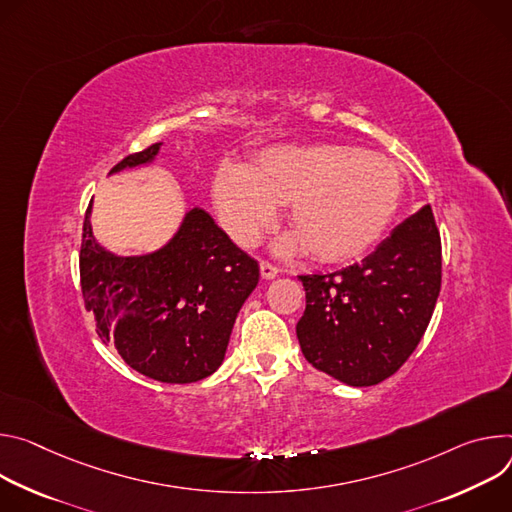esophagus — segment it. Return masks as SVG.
Wrapping results in <instances>:
<instances>
[{"mask_svg": "<svg viewBox=\"0 0 512 512\" xmlns=\"http://www.w3.org/2000/svg\"><path fill=\"white\" fill-rule=\"evenodd\" d=\"M260 274H262L264 280H272V278L278 276V268L268 264V262H260Z\"/></svg>", "mask_w": 512, "mask_h": 512, "instance_id": "esophagus-1", "label": "esophagus"}]
</instances>
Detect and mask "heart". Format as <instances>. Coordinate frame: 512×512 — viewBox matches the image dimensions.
Segmentation results:
<instances>
[{
	"label": "heart",
	"mask_w": 512,
	"mask_h": 512,
	"mask_svg": "<svg viewBox=\"0 0 512 512\" xmlns=\"http://www.w3.org/2000/svg\"><path fill=\"white\" fill-rule=\"evenodd\" d=\"M401 166L352 144L315 142L262 150L250 168L225 164L213 179L219 219L238 244L252 246L289 203L293 234L282 250L319 262H350L372 248L399 209Z\"/></svg>",
	"instance_id": "b5f03b06"
}]
</instances>
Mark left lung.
Here are the masks:
<instances>
[{
  "instance_id": "8db88e82",
  "label": "left lung",
  "mask_w": 512,
  "mask_h": 512,
  "mask_svg": "<svg viewBox=\"0 0 512 512\" xmlns=\"http://www.w3.org/2000/svg\"><path fill=\"white\" fill-rule=\"evenodd\" d=\"M297 337L307 362L348 386H374L415 352L441 289V240L429 205L362 262L299 276Z\"/></svg>"
}]
</instances>
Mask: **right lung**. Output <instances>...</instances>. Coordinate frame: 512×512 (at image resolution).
Returning <instances> with one entry per match:
<instances>
[{
  "label": "right lung",
  "instance_id": "obj_1",
  "mask_svg": "<svg viewBox=\"0 0 512 512\" xmlns=\"http://www.w3.org/2000/svg\"><path fill=\"white\" fill-rule=\"evenodd\" d=\"M160 148L126 156L109 175L150 166ZM79 266L99 337L132 370L168 384L197 382L221 366L236 317L260 280L258 262L201 207L185 211L158 250L122 256L93 236L89 205Z\"/></svg>",
  "mask_w": 512,
  "mask_h": 512
}]
</instances>
